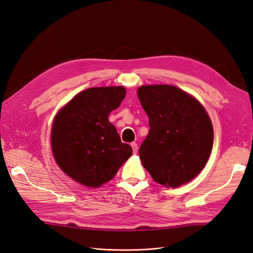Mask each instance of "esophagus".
Returning <instances> with one entry per match:
<instances>
[{"mask_svg":"<svg viewBox=\"0 0 253 253\" xmlns=\"http://www.w3.org/2000/svg\"><path fill=\"white\" fill-rule=\"evenodd\" d=\"M130 146H132V149H133V153L136 154L138 151V144L136 142H132L130 143Z\"/></svg>","mask_w":253,"mask_h":253,"instance_id":"1","label":"esophagus"}]
</instances>
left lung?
I'll return each instance as SVG.
<instances>
[{
	"instance_id": "left-lung-1",
	"label": "left lung",
	"mask_w": 253,
	"mask_h": 253,
	"mask_svg": "<svg viewBox=\"0 0 253 253\" xmlns=\"http://www.w3.org/2000/svg\"><path fill=\"white\" fill-rule=\"evenodd\" d=\"M149 116L150 132L139 149L155 182L179 187L195 179L210 158L213 127L195 96L171 84H146L137 90Z\"/></svg>"
}]
</instances>
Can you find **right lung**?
<instances>
[{
    "label": "right lung",
    "mask_w": 253,
    "mask_h": 253,
    "mask_svg": "<svg viewBox=\"0 0 253 253\" xmlns=\"http://www.w3.org/2000/svg\"><path fill=\"white\" fill-rule=\"evenodd\" d=\"M124 85L94 86L59 109L51 127L53 158L67 176L96 188L115 177L133 154L108 117L126 97Z\"/></svg>",
    "instance_id": "add662e5"
}]
</instances>
